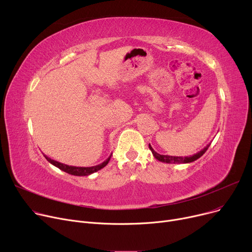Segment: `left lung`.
Wrapping results in <instances>:
<instances>
[{"instance_id": "8db88e82", "label": "left lung", "mask_w": 252, "mask_h": 252, "mask_svg": "<svg viewBox=\"0 0 252 252\" xmlns=\"http://www.w3.org/2000/svg\"><path fill=\"white\" fill-rule=\"evenodd\" d=\"M209 145H206V147H204L202 150H200L199 152H197L196 154H193L191 156H170V155H161L158 154L156 151H154V149L151 147V145L149 144V149L151 150L153 156L156 158L157 160H159L161 162L164 163H189V162H193L195 160H197L198 158H200L208 149Z\"/></svg>"}]
</instances>
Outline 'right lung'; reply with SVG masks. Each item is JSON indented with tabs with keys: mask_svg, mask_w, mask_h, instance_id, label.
<instances>
[{
	"mask_svg": "<svg viewBox=\"0 0 252 252\" xmlns=\"http://www.w3.org/2000/svg\"><path fill=\"white\" fill-rule=\"evenodd\" d=\"M46 159L54 166L58 167L59 169L65 171V173H67L69 175H72V176H78V177H82V176H90L92 174L96 173V171L100 170L101 168H103L104 166L107 165V163L109 162L110 160V157L111 155L106 159L105 161H103L102 163L98 164V165H94V166H89V167H84V166H71V165H67V164H64V163H61L59 161H56V160H53L51 159L50 157H48L47 155H44Z\"/></svg>",
	"mask_w": 252,
	"mask_h": 252,
	"instance_id": "obj_1",
	"label": "right lung"
}]
</instances>
